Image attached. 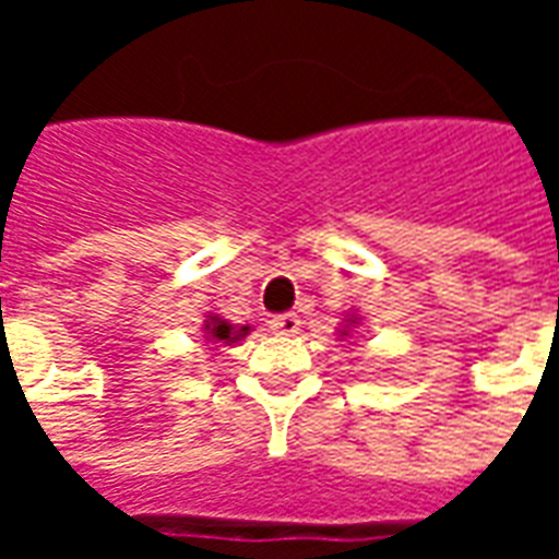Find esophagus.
Returning a JSON list of instances; mask_svg holds the SVG:
<instances>
[{
  "mask_svg": "<svg viewBox=\"0 0 559 559\" xmlns=\"http://www.w3.org/2000/svg\"><path fill=\"white\" fill-rule=\"evenodd\" d=\"M299 326H302L299 314H278L269 320V329H272L275 335H296V332H299Z\"/></svg>",
  "mask_w": 559,
  "mask_h": 559,
  "instance_id": "obj_1",
  "label": "esophagus"
}]
</instances>
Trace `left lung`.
<instances>
[{
	"label": "left lung",
	"mask_w": 559,
	"mask_h": 559,
	"mask_svg": "<svg viewBox=\"0 0 559 559\" xmlns=\"http://www.w3.org/2000/svg\"><path fill=\"white\" fill-rule=\"evenodd\" d=\"M344 335H347V332H344Z\"/></svg>",
	"instance_id": "obj_1"
}]
</instances>
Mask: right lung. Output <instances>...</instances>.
Wrapping results in <instances>:
<instances>
[{
	"instance_id": "right-lung-1",
	"label": "right lung",
	"mask_w": 559,
	"mask_h": 559,
	"mask_svg": "<svg viewBox=\"0 0 559 559\" xmlns=\"http://www.w3.org/2000/svg\"><path fill=\"white\" fill-rule=\"evenodd\" d=\"M203 326H206V338L221 341V344H233V341H239L248 335V326L236 329L233 323H227V320H221V317H209Z\"/></svg>"
}]
</instances>
